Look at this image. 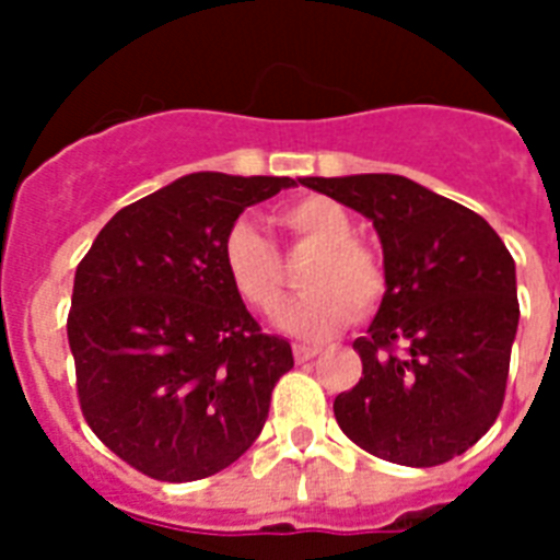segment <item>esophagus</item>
I'll use <instances>...</instances> for the list:
<instances>
[{"label": "esophagus", "instance_id": "esophagus-1", "mask_svg": "<svg viewBox=\"0 0 560 560\" xmlns=\"http://www.w3.org/2000/svg\"><path fill=\"white\" fill-rule=\"evenodd\" d=\"M293 355L299 364H304V361L316 359L318 355V347H307V345H293Z\"/></svg>", "mask_w": 560, "mask_h": 560}]
</instances>
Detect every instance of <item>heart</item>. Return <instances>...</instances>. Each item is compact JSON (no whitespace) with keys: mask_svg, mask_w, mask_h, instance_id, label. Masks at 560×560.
Returning <instances> with one entry per match:
<instances>
[{"mask_svg":"<svg viewBox=\"0 0 560 560\" xmlns=\"http://www.w3.org/2000/svg\"><path fill=\"white\" fill-rule=\"evenodd\" d=\"M279 224L293 247L316 253L304 270V293L279 313V327L299 338H327L352 316H368L387 290L382 258L352 236L355 224L338 201L304 196L279 210ZM230 284L258 313H272L284 299L288 272L279 250L256 224L238 219L222 247Z\"/></svg>","mask_w":560,"mask_h":560,"instance_id":"heart-1","label":"heart"}]
</instances>
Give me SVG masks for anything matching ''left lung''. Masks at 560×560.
Listing matches in <instances>:
<instances>
[{"label": "left lung", "mask_w": 560, "mask_h": 560, "mask_svg": "<svg viewBox=\"0 0 560 560\" xmlns=\"http://www.w3.org/2000/svg\"><path fill=\"white\" fill-rule=\"evenodd\" d=\"M359 210L384 250L382 307L359 384L332 401L338 427L370 455L435 467L467 453L504 404L518 330L515 261L481 215L393 173L302 178Z\"/></svg>", "instance_id": "obj_1"}]
</instances>
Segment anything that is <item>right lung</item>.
I'll return each mask as SVG.
<instances>
[{
    "label": "right lung",
    "instance_id": "add662e5",
    "mask_svg": "<svg viewBox=\"0 0 560 560\" xmlns=\"http://www.w3.org/2000/svg\"><path fill=\"white\" fill-rule=\"evenodd\" d=\"M288 176L190 173L113 215L79 261L68 341L84 421L156 481H199L242 458L293 368L224 270V236Z\"/></svg>",
    "mask_w": 560,
    "mask_h": 560
}]
</instances>
